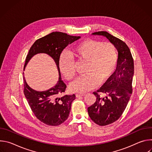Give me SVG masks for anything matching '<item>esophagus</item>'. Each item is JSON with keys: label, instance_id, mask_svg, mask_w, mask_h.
Returning <instances> with one entry per match:
<instances>
[{"label": "esophagus", "instance_id": "esophagus-1", "mask_svg": "<svg viewBox=\"0 0 152 152\" xmlns=\"http://www.w3.org/2000/svg\"><path fill=\"white\" fill-rule=\"evenodd\" d=\"M85 95V94H83V93H76V97H82V96H84Z\"/></svg>", "mask_w": 152, "mask_h": 152}]
</instances>
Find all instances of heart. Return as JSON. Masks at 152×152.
Masks as SVG:
<instances>
[{
	"instance_id": "b5f03b06",
	"label": "heart",
	"mask_w": 152,
	"mask_h": 152,
	"mask_svg": "<svg viewBox=\"0 0 152 152\" xmlns=\"http://www.w3.org/2000/svg\"><path fill=\"white\" fill-rule=\"evenodd\" d=\"M79 62H85L84 73L70 85L73 92L84 93L96 88L99 83L104 82L114 71L118 55L115 46L111 42L87 39L77 44L71 52ZM58 66L59 71L67 80H72L76 74L71 58L62 55Z\"/></svg>"
}]
</instances>
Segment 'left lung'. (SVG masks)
<instances>
[{"label":"left lung","mask_w":152,"mask_h":152,"mask_svg":"<svg viewBox=\"0 0 152 152\" xmlns=\"http://www.w3.org/2000/svg\"><path fill=\"white\" fill-rule=\"evenodd\" d=\"M92 34L105 37L118 52L115 72L99 90L93 92L96 101L88 107L91 119L103 126L117 121L126 109L132 93L134 63L131 52L124 41L106 31Z\"/></svg>","instance_id":"left-lung-1"}]
</instances>
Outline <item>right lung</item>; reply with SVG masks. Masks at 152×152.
I'll return each mask as SVG.
<instances>
[{
    "mask_svg": "<svg viewBox=\"0 0 152 152\" xmlns=\"http://www.w3.org/2000/svg\"><path fill=\"white\" fill-rule=\"evenodd\" d=\"M80 38L63 32H52L36 40L26 56L24 69L34 55L45 53L54 59L58 70L59 77L58 83L54 87L45 91H37L31 88L23 77V93L31 109L40 121L47 125H60L69 115L72 103L76 96L75 94L62 95L67 86L61 80L58 62L62 50Z\"/></svg>",
    "mask_w": 152,
    "mask_h": 152,
    "instance_id": "right-lung-1",
    "label": "right lung"
}]
</instances>
